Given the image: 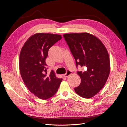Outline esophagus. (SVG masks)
Wrapping results in <instances>:
<instances>
[{
  "mask_svg": "<svg viewBox=\"0 0 127 127\" xmlns=\"http://www.w3.org/2000/svg\"><path fill=\"white\" fill-rule=\"evenodd\" d=\"M66 72H67V70H66Z\"/></svg>",
  "mask_w": 127,
  "mask_h": 127,
  "instance_id": "1",
  "label": "esophagus"
}]
</instances>
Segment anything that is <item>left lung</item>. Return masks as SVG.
Wrapping results in <instances>:
<instances>
[{"label":"left lung","mask_w":127,"mask_h":127,"mask_svg":"<svg viewBox=\"0 0 127 127\" xmlns=\"http://www.w3.org/2000/svg\"><path fill=\"white\" fill-rule=\"evenodd\" d=\"M60 35L37 33L27 40L20 55V71L27 87L43 100L53 96L58 91L62 79L48 70L45 60L48 50L60 40Z\"/></svg>","instance_id":"obj_1"}]
</instances>
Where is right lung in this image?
I'll return each mask as SVG.
<instances>
[{
  "label": "right lung",
  "instance_id": "1",
  "mask_svg": "<svg viewBox=\"0 0 127 127\" xmlns=\"http://www.w3.org/2000/svg\"><path fill=\"white\" fill-rule=\"evenodd\" d=\"M76 61V65L86 66L84 72L78 71L81 83L75 92L84 98H90L104 87L110 71L109 53L98 38L87 33L64 35Z\"/></svg>",
  "mask_w": 127,
  "mask_h": 127
}]
</instances>
